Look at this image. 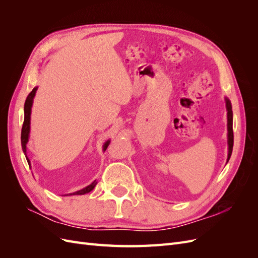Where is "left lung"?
<instances>
[{
    "label": "left lung",
    "instance_id": "left-lung-1",
    "mask_svg": "<svg viewBox=\"0 0 258 258\" xmlns=\"http://www.w3.org/2000/svg\"><path fill=\"white\" fill-rule=\"evenodd\" d=\"M226 108H227V129H228V158L229 160L231 153H232V146H233V131H232V107L230 101L226 98Z\"/></svg>",
    "mask_w": 258,
    "mask_h": 258
}]
</instances>
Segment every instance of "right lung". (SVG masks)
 <instances>
[{"label":"right lung","mask_w":258,"mask_h":258,"mask_svg":"<svg viewBox=\"0 0 258 258\" xmlns=\"http://www.w3.org/2000/svg\"><path fill=\"white\" fill-rule=\"evenodd\" d=\"M37 90V87H34L33 90L31 91L27 99H26V102H25V119H23V124H22V129H21V146H22V151L23 153H25L26 155V158H27V161L29 163L30 166V160L29 158L27 157V143L29 141V134H30V115H31V107H32V103H33V98L35 96V92ZM108 144H110V141H106L103 145V150L105 151ZM97 185V182L93 181L90 185H88L87 187H85V188L79 190V191H75V192H72L70 195H85L87 194L89 191H91L93 188H95V186Z\"/></svg>","instance_id":"right-lung-1"}]
</instances>
